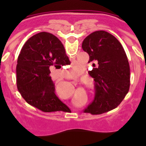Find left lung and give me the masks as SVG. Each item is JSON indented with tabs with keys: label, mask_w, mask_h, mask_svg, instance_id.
I'll use <instances>...</instances> for the list:
<instances>
[{
	"label": "left lung",
	"mask_w": 146,
	"mask_h": 146,
	"mask_svg": "<svg viewBox=\"0 0 146 146\" xmlns=\"http://www.w3.org/2000/svg\"><path fill=\"white\" fill-rule=\"evenodd\" d=\"M82 48L89 55L93 69L88 74L94 80V101L84 110L93 115L102 114L116 108L124 99L130 86V69L121 44L104 31L88 35Z\"/></svg>",
	"instance_id": "left-lung-1"
}]
</instances>
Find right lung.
<instances>
[{"label":"right lung","instance_id":"obj_1","mask_svg":"<svg viewBox=\"0 0 146 146\" xmlns=\"http://www.w3.org/2000/svg\"><path fill=\"white\" fill-rule=\"evenodd\" d=\"M70 64L64 45L53 34L41 32L23 45L18 56L17 86L29 104L45 113L64 110L68 107L55 94L50 68Z\"/></svg>","mask_w":146,"mask_h":146}]
</instances>
